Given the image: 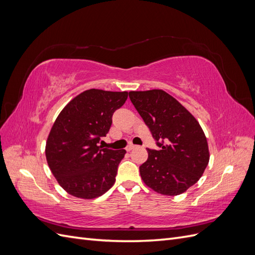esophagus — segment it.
<instances>
[{"label":"esophagus","instance_id":"34e87169","mask_svg":"<svg viewBox=\"0 0 255 255\" xmlns=\"http://www.w3.org/2000/svg\"><path fill=\"white\" fill-rule=\"evenodd\" d=\"M135 144H133V143H129L128 146H127V151H132L134 148H135Z\"/></svg>","mask_w":255,"mask_h":255}]
</instances>
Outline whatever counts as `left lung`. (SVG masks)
<instances>
[{"instance_id": "1", "label": "left lung", "mask_w": 255, "mask_h": 255, "mask_svg": "<svg viewBox=\"0 0 255 255\" xmlns=\"http://www.w3.org/2000/svg\"><path fill=\"white\" fill-rule=\"evenodd\" d=\"M128 97L156 140L139 167L146 186L165 196L186 191L202 176L210 160L205 134L197 119L160 89L129 91Z\"/></svg>"}]
</instances>
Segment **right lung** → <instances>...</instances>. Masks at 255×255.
<instances>
[{
	"mask_svg": "<svg viewBox=\"0 0 255 255\" xmlns=\"http://www.w3.org/2000/svg\"><path fill=\"white\" fill-rule=\"evenodd\" d=\"M127 91L89 89L69 102L50 130L45 157L53 175L69 195L95 199L116 181L126 150L99 145L112 126L115 111L126 103Z\"/></svg>",
	"mask_w": 255,
	"mask_h": 255,
	"instance_id": "right-lung-1",
	"label": "right lung"
}]
</instances>
